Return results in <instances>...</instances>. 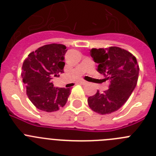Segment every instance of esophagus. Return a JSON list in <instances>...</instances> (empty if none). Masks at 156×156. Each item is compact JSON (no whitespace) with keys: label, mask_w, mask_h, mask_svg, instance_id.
Returning <instances> with one entry per match:
<instances>
[{"label":"esophagus","mask_w":156,"mask_h":156,"mask_svg":"<svg viewBox=\"0 0 156 156\" xmlns=\"http://www.w3.org/2000/svg\"><path fill=\"white\" fill-rule=\"evenodd\" d=\"M80 84H83V85H86V84H87V82L85 80H80Z\"/></svg>","instance_id":"34e87169"}]
</instances>
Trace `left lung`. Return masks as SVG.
Here are the masks:
<instances>
[{"mask_svg": "<svg viewBox=\"0 0 156 156\" xmlns=\"http://www.w3.org/2000/svg\"><path fill=\"white\" fill-rule=\"evenodd\" d=\"M90 56L98 63V72L109 81V88L87 98L89 107L97 113L105 115L117 111L131 95L137 85L139 66L130 52L118 47L92 48Z\"/></svg>", "mask_w": 156, "mask_h": 156, "instance_id": "1", "label": "left lung"}]
</instances>
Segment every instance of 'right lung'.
<instances>
[{
	"mask_svg": "<svg viewBox=\"0 0 156 156\" xmlns=\"http://www.w3.org/2000/svg\"><path fill=\"white\" fill-rule=\"evenodd\" d=\"M66 47L60 44L42 46L33 51L23 64L22 78L27 94L38 109L51 112L67 102L69 88L54 87L51 80L63 73Z\"/></svg>",
	"mask_w": 156,
	"mask_h": 156,
	"instance_id": "1",
	"label": "right lung"
}]
</instances>
